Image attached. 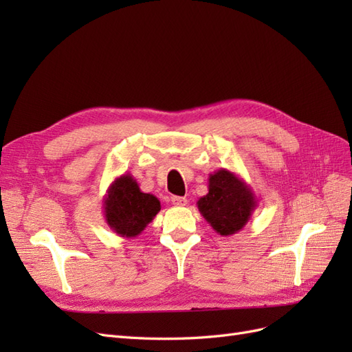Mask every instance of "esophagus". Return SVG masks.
<instances>
[{
  "label": "esophagus",
  "instance_id": "esophagus-1",
  "mask_svg": "<svg viewBox=\"0 0 352 352\" xmlns=\"http://www.w3.org/2000/svg\"><path fill=\"white\" fill-rule=\"evenodd\" d=\"M188 199L185 197H172V204L176 207H184L186 206Z\"/></svg>",
  "mask_w": 352,
  "mask_h": 352
}]
</instances>
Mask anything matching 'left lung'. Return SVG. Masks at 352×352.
Instances as JSON below:
<instances>
[{"mask_svg": "<svg viewBox=\"0 0 352 352\" xmlns=\"http://www.w3.org/2000/svg\"><path fill=\"white\" fill-rule=\"evenodd\" d=\"M257 202L251 186L239 175L220 168L208 176V194L201 197L197 206L212 230L230 236L247 225Z\"/></svg>", "mask_w": 352, "mask_h": 352, "instance_id": "left-lung-1", "label": "left lung"}]
</instances>
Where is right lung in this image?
<instances>
[{"mask_svg": "<svg viewBox=\"0 0 352 352\" xmlns=\"http://www.w3.org/2000/svg\"><path fill=\"white\" fill-rule=\"evenodd\" d=\"M102 208L105 221L116 235L135 238L153 221L162 204L153 194L142 192L133 176L126 173L111 182Z\"/></svg>", "mask_w": 352, "mask_h": 352, "instance_id": "obj_1", "label": "right lung"}]
</instances>
